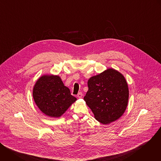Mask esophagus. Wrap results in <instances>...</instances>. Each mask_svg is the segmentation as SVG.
<instances>
[{
    "instance_id": "34e87169",
    "label": "esophagus",
    "mask_w": 161,
    "mask_h": 161,
    "mask_svg": "<svg viewBox=\"0 0 161 161\" xmlns=\"http://www.w3.org/2000/svg\"><path fill=\"white\" fill-rule=\"evenodd\" d=\"M77 97H78V98H79V99L81 98V97H83V94H82L81 92H80V93L77 95Z\"/></svg>"
}]
</instances>
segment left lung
Returning a JSON list of instances; mask_svg holds the SVG:
<instances>
[{
    "instance_id": "obj_1",
    "label": "left lung",
    "mask_w": 161,
    "mask_h": 161,
    "mask_svg": "<svg viewBox=\"0 0 161 161\" xmlns=\"http://www.w3.org/2000/svg\"><path fill=\"white\" fill-rule=\"evenodd\" d=\"M88 90L84 97L95 119L109 124L120 119L129 101V87L124 75L113 68L92 76L88 81Z\"/></svg>"
}]
</instances>
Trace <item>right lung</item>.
Here are the masks:
<instances>
[{
    "instance_id": "1",
    "label": "right lung",
    "mask_w": 161,
    "mask_h": 161,
    "mask_svg": "<svg viewBox=\"0 0 161 161\" xmlns=\"http://www.w3.org/2000/svg\"><path fill=\"white\" fill-rule=\"evenodd\" d=\"M32 96L41 112L52 118L60 117L77 100L60 77L54 75L39 77L33 87Z\"/></svg>"
}]
</instances>
